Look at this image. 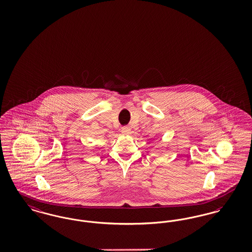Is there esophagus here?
Listing matches in <instances>:
<instances>
[{
	"label": "esophagus",
	"instance_id": "1",
	"mask_svg": "<svg viewBox=\"0 0 252 252\" xmlns=\"http://www.w3.org/2000/svg\"><path fill=\"white\" fill-rule=\"evenodd\" d=\"M130 128L128 127V126H124V127H122V133L124 134V135H128V134H130Z\"/></svg>",
	"mask_w": 252,
	"mask_h": 252
}]
</instances>
